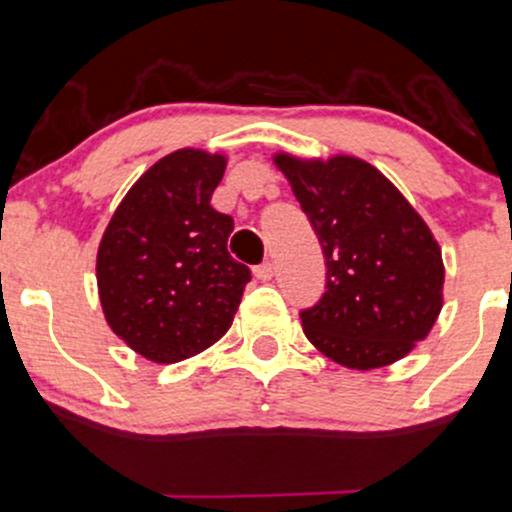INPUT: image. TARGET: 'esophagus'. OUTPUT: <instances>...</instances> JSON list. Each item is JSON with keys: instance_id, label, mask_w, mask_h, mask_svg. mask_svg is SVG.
<instances>
[{"instance_id": "esophagus-1", "label": "esophagus", "mask_w": 512, "mask_h": 512, "mask_svg": "<svg viewBox=\"0 0 512 512\" xmlns=\"http://www.w3.org/2000/svg\"><path fill=\"white\" fill-rule=\"evenodd\" d=\"M255 277L262 279V282H270V279L274 277V262H262V265H257Z\"/></svg>"}]
</instances>
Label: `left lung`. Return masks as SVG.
Returning a JSON list of instances; mask_svg holds the SVG:
<instances>
[{"instance_id": "obj_1", "label": "left lung", "mask_w": 512, "mask_h": 512, "mask_svg": "<svg viewBox=\"0 0 512 512\" xmlns=\"http://www.w3.org/2000/svg\"><path fill=\"white\" fill-rule=\"evenodd\" d=\"M274 161L324 250V294L299 311L306 338L346 368L400 360L441 311L444 265L427 223L365 161Z\"/></svg>"}]
</instances>
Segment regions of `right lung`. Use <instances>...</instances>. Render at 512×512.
Returning <instances> with one entry per match:
<instances>
[{
	"label": "right lung",
	"mask_w": 512,
	"mask_h": 512,
	"mask_svg": "<svg viewBox=\"0 0 512 512\" xmlns=\"http://www.w3.org/2000/svg\"><path fill=\"white\" fill-rule=\"evenodd\" d=\"M218 154L179 149L159 159L112 215L98 250V289L112 331L154 363L213 346L252 274L233 260V218L211 206Z\"/></svg>",
	"instance_id": "add662e5"
}]
</instances>
